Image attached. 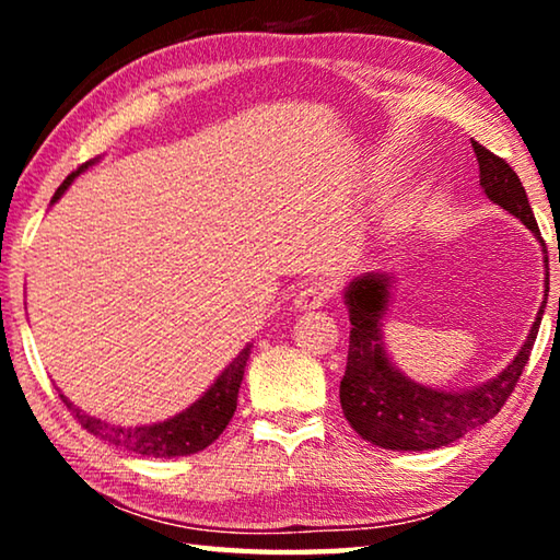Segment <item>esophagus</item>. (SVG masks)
<instances>
[{"mask_svg": "<svg viewBox=\"0 0 560 560\" xmlns=\"http://www.w3.org/2000/svg\"><path fill=\"white\" fill-rule=\"evenodd\" d=\"M328 296H330V289L326 287V283L318 281V283H308V287H303L293 303H296L299 311H311V308L324 306Z\"/></svg>", "mask_w": 560, "mask_h": 560, "instance_id": "1", "label": "esophagus"}]
</instances>
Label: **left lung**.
I'll use <instances>...</instances> for the list:
<instances>
[{"label":"left lung","instance_id":"8db88e82","mask_svg":"<svg viewBox=\"0 0 560 560\" xmlns=\"http://www.w3.org/2000/svg\"><path fill=\"white\" fill-rule=\"evenodd\" d=\"M479 163V185L491 202L524 222L541 242L534 210L518 175L504 158H499L471 140ZM546 252V249H544ZM546 289L548 299V259ZM390 303V277L387 273H365L346 287V306L350 314V346L346 375L340 381V407L360 438L383 450L422 452L438 450L457 442L464 434L489 422L509 395L514 393L524 365L534 348L541 326L546 301L530 326L524 346L516 358L485 385L469 390H440L420 385L397 371L385 353L383 318Z\"/></svg>","mask_w":560,"mask_h":560}]
</instances>
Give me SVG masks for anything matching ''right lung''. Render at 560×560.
Returning a JSON list of instances; mask_svg holds the SVG:
<instances>
[{"mask_svg": "<svg viewBox=\"0 0 560 560\" xmlns=\"http://www.w3.org/2000/svg\"><path fill=\"white\" fill-rule=\"evenodd\" d=\"M93 163H96V160L73 170V173L63 179L61 187L56 189L51 202L59 200L73 179ZM249 353L252 346H246L242 353L224 368L220 377H217L210 385V390H207L200 400H195L187 410L170 417L165 422L140 424V428H122V424H110L106 420H98V417H91L79 410L69 397L61 395V400L69 407L75 420L81 422V428L89 430L93 438L106 440L128 452L143 454V457H187V454L210 447V444L224 432L226 424H230L236 410V395H240V385Z\"/></svg>", "mask_w": 560, "mask_h": 560, "instance_id": "add662e5", "label": "right lung"}]
</instances>
